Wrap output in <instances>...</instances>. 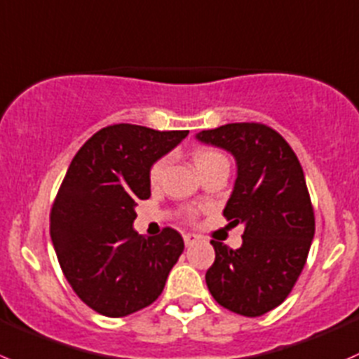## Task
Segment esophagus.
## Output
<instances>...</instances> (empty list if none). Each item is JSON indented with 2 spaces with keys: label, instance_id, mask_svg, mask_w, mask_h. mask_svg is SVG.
<instances>
[{
  "label": "esophagus",
  "instance_id": "obj_1",
  "mask_svg": "<svg viewBox=\"0 0 359 359\" xmlns=\"http://www.w3.org/2000/svg\"><path fill=\"white\" fill-rule=\"evenodd\" d=\"M183 239H184V244H187V246H194V244L198 241V237L195 236V233H184Z\"/></svg>",
  "mask_w": 359,
  "mask_h": 359
}]
</instances>
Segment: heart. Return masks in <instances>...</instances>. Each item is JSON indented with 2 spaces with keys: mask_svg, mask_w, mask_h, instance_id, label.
Returning <instances> with one entry per match:
<instances>
[{
  "mask_svg": "<svg viewBox=\"0 0 359 359\" xmlns=\"http://www.w3.org/2000/svg\"><path fill=\"white\" fill-rule=\"evenodd\" d=\"M218 161H223V155H219L218 151H212V150H197L194 155V162H195V165H197V169L205 168V165L212 164V162H218ZM165 165H168V161H165V158L155 162L154 168H151V171H150V180L154 181V183L155 181L161 180Z\"/></svg>",
  "mask_w": 359,
  "mask_h": 359,
  "instance_id": "heart-1",
  "label": "heart"
}]
</instances>
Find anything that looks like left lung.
<instances>
[{
	"mask_svg": "<svg viewBox=\"0 0 359 359\" xmlns=\"http://www.w3.org/2000/svg\"><path fill=\"white\" fill-rule=\"evenodd\" d=\"M195 137L236 161V183L223 215L244 225L237 250L211 241L216 258L205 285L219 305L257 318L290 295L314 239L304 171L281 134L264 123H226Z\"/></svg>",
	"mask_w": 359,
	"mask_h": 359,
	"instance_id": "left-lung-1",
	"label": "left lung"
}]
</instances>
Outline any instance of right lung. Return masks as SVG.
<instances>
[{"label":"right lung","mask_w":359,"mask_h":359,"mask_svg":"<svg viewBox=\"0 0 359 359\" xmlns=\"http://www.w3.org/2000/svg\"><path fill=\"white\" fill-rule=\"evenodd\" d=\"M188 130L116 123L95 133L67 168L50 212L60 269L81 302L122 318L158 299L183 237L164 229L144 237L133 229L137 201L151 195L150 171Z\"/></svg>","instance_id":"obj_1"}]
</instances>
